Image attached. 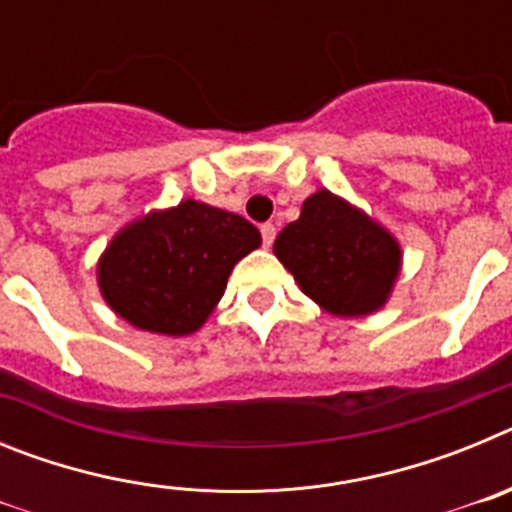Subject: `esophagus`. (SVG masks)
Here are the masks:
<instances>
[{
  "mask_svg": "<svg viewBox=\"0 0 512 512\" xmlns=\"http://www.w3.org/2000/svg\"><path fill=\"white\" fill-rule=\"evenodd\" d=\"M274 238H277V228H274V223H264L261 225V243H264L266 248L274 243Z\"/></svg>",
  "mask_w": 512,
  "mask_h": 512,
  "instance_id": "obj_1",
  "label": "esophagus"
}]
</instances>
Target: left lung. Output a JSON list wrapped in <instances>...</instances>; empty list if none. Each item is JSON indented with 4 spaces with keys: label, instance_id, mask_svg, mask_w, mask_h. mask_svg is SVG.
Wrapping results in <instances>:
<instances>
[{
    "label": "left lung",
    "instance_id": "left-lung-1",
    "mask_svg": "<svg viewBox=\"0 0 512 512\" xmlns=\"http://www.w3.org/2000/svg\"><path fill=\"white\" fill-rule=\"evenodd\" d=\"M274 253L310 300L343 318L379 310L400 271L395 238L328 189L307 197Z\"/></svg>",
    "mask_w": 512,
    "mask_h": 512
}]
</instances>
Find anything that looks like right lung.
<instances>
[{
	"mask_svg": "<svg viewBox=\"0 0 512 512\" xmlns=\"http://www.w3.org/2000/svg\"><path fill=\"white\" fill-rule=\"evenodd\" d=\"M259 246L246 217L184 200L117 233L99 261V289L135 328L187 336L223 297L233 266Z\"/></svg>",
	"mask_w": 512,
	"mask_h": 512,
	"instance_id": "right-lung-1",
	"label": "right lung"
}]
</instances>
